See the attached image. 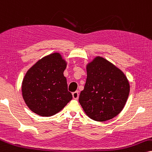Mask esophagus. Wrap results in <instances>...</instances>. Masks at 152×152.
Listing matches in <instances>:
<instances>
[{
	"label": "esophagus",
	"mask_w": 152,
	"mask_h": 152,
	"mask_svg": "<svg viewBox=\"0 0 152 152\" xmlns=\"http://www.w3.org/2000/svg\"><path fill=\"white\" fill-rule=\"evenodd\" d=\"M72 97L74 99H77L79 97V91H76L75 92L72 93Z\"/></svg>",
	"instance_id": "obj_1"
}]
</instances>
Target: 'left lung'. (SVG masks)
<instances>
[{"mask_svg":"<svg viewBox=\"0 0 152 152\" xmlns=\"http://www.w3.org/2000/svg\"><path fill=\"white\" fill-rule=\"evenodd\" d=\"M87 80L79 102L88 117L104 122L115 117L124 108L130 83L124 72L108 60L96 56L86 65Z\"/></svg>","mask_w":152,"mask_h":152,"instance_id":"left-lung-1","label":"left lung"}]
</instances>
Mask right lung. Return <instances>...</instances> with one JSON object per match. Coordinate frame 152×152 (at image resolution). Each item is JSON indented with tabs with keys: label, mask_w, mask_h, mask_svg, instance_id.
Wrapping results in <instances>:
<instances>
[{
	"label": "right lung",
	"mask_w": 152,
	"mask_h": 152,
	"mask_svg": "<svg viewBox=\"0 0 152 152\" xmlns=\"http://www.w3.org/2000/svg\"><path fill=\"white\" fill-rule=\"evenodd\" d=\"M67 64L61 54L55 52L39 59L27 70L22 80V94L31 111L49 117L72 100L63 75Z\"/></svg>",
	"instance_id": "1"
}]
</instances>
